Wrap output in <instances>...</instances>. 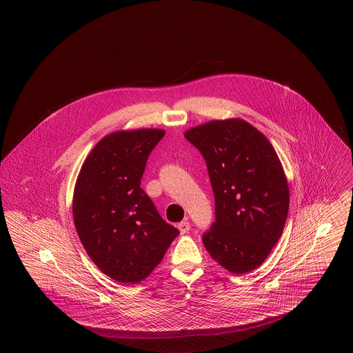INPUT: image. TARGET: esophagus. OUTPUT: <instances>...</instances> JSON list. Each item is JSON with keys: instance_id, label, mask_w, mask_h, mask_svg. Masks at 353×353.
<instances>
[{"instance_id": "34e87169", "label": "esophagus", "mask_w": 353, "mask_h": 353, "mask_svg": "<svg viewBox=\"0 0 353 353\" xmlns=\"http://www.w3.org/2000/svg\"><path fill=\"white\" fill-rule=\"evenodd\" d=\"M177 228H179V230H180L181 234H186V233L190 230V223H189L188 221H183V222H180V223L177 225Z\"/></svg>"}]
</instances>
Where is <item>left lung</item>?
I'll return each instance as SVG.
<instances>
[{
	"instance_id": "8db88e82",
	"label": "left lung",
	"mask_w": 353,
	"mask_h": 353,
	"mask_svg": "<svg viewBox=\"0 0 353 353\" xmlns=\"http://www.w3.org/2000/svg\"><path fill=\"white\" fill-rule=\"evenodd\" d=\"M205 159L216 221L202 235L210 256L236 275L252 272L279 241L290 205L285 170L268 137L242 119L185 132Z\"/></svg>"
}]
</instances>
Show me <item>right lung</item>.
Segmentation results:
<instances>
[{"label": "right lung", "instance_id": "add662e5", "mask_svg": "<svg viewBox=\"0 0 353 353\" xmlns=\"http://www.w3.org/2000/svg\"><path fill=\"white\" fill-rule=\"evenodd\" d=\"M164 134L144 128L105 136L87 156L75 184L79 239L92 262L123 285L145 279L180 234L140 188L148 156Z\"/></svg>", "mask_w": 353, "mask_h": 353}]
</instances>
